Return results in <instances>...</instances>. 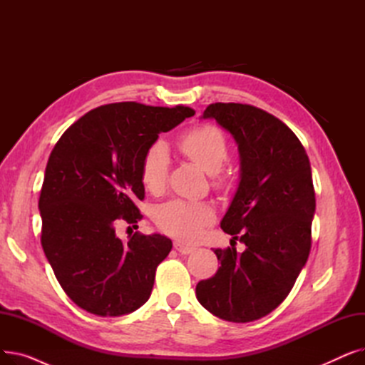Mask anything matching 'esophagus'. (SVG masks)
Returning <instances> with one entry per match:
<instances>
[{
    "instance_id": "obj_1",
    "label": "esophagus",
    "mask_w": 365,
    "mask_h": 365,
    "mask_svg": "<svg viewBox=\"0 0 365 365\" xmlns=\"http://www.w3.org/2000/svg\"><path fill=\"white\" fill-rule=\"evenodd\" d=\"M175 248H176V250H178L180 255H190V253L197 250L195 247H192V245H185V244L180 242V241H176V242H175Z\"/></svg>"
}]
</instances>
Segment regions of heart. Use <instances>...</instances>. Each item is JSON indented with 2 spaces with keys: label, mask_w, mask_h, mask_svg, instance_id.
<instances>
[{
  "label": "heart",
  "mask_w": 365,
  "mask_h": 365,
  "mask_svg": "<svg viewBox=\"0 0 365 365\" xmlns=\"http://www.w3.org/2000/svg\"><path fill=\"white\" fill-rule=\"evenodd\" d=\"M182 153L207 175H217L227 158L223 133L215 125H200L186 133L179 142ZM168 171L167 149L161 143L152 145L143 155L140 179L150 192L163 189ZM222 183V180H219ZM213 220V210L204 202L173 200L155 210V222L161 231L183 241H194L207 223Z\"/></svg>",
  "instance_id": "heart-1"
}]
</instances>
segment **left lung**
Wrapping results in <instances>:
<instances>
[{
  "label": "left lung",
  "mask_w": 365,
  "mask_h": 365,
  "mask_svg": "<svg viewBox=\"0 0 365 365\" xmlns=\"http://www.w3.org/2000/svg\"><path fill=\"white\" fill-rule=\"evenodd\" d=\"M215 120L238 145L240 183L220 227L245 244L213 250L215 277L197 284V299L213 315L250 322L289 296L311 252L315 192L309 158L282 121L252 105L213 103Z\"/></svg>",
  "instance_id": "left-lung-1"
}]
</instances>
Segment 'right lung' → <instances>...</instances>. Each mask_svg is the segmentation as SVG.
<instances>
[{"label":"right lung","mask_w":365,"mask_h":365,"mask_svg":"<svg viewBox=\"0 0 365 365\" xmlns=\"http://www.w3.org/2000/svg\"><path fill=\"white\" fill-rule=\"evenodd\" d=\"M194 113L186 106L110 103L87 112L53 148L38 202L41 244L57 281L81 309L120 317L148 302L171 240L136 232L124 242L115 227L142 219L136 201L145 197L146 150Z\"/></svg>","instance_id":"obj_1"}]
</instances>
